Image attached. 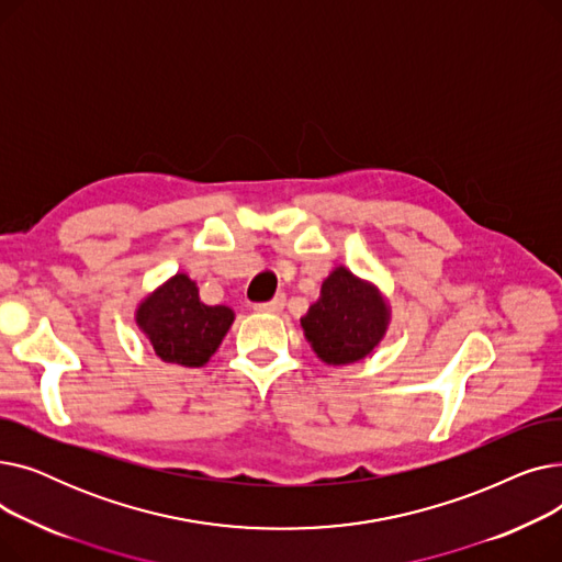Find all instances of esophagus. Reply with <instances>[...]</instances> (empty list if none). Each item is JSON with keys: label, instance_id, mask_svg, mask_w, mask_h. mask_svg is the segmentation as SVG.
<instances>
[{"label": "esophagus", "instance_id": "obj_1", "mask_svg": "<svg viewBox=\"0 0 562 562\" xmlns=\"http://www.w3.org/2000/svg\"><path fill=\"white\" fill-rule=\"evenodd\" d=\"M282 310H284V296H276L269 303H257L255 305V312H259V314H280Z\"/></svg>", "mask_w": 562, "mask_h": 562}]
</instances>
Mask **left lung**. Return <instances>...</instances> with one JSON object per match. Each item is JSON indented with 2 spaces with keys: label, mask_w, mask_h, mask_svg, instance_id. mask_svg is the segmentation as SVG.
I'll return each instance as SVG.
<instances>
[{
  "label": "left lung",
  "mask_w": 562,
  "mask_h": 562,
  "mask_svg": "<svg viewBox=\"0 0 562 562\" xmlns=\"http://www.w3.org/2000/svg\"><path fill=\"white\" fill-rule=\"evenodd\" d=\"M392 307L378 284L335 266L323 280L318 301L301 318V328L316 358L326 364H356L385 339Z\"/></svg>",
  "instance_id": "1"
}]
</instances>
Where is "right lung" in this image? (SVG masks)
<instances>
[{"instance_id": "right-lung-1", "label": "right lung", "mask_w": 562, "mask_h": 562, "mask_svg": "<svg viewBox=\"0 0 562 562\" xmlns=\"http://www.w3.org/2000/svg\"><path fill=\"white\" fill-rule=\"evenodd\" d=\"M134 321L157 358L189 369L204 367L234 323L227 305H204L198 284L175 273L136 305Z\"/></svg>"}]
</instances>
